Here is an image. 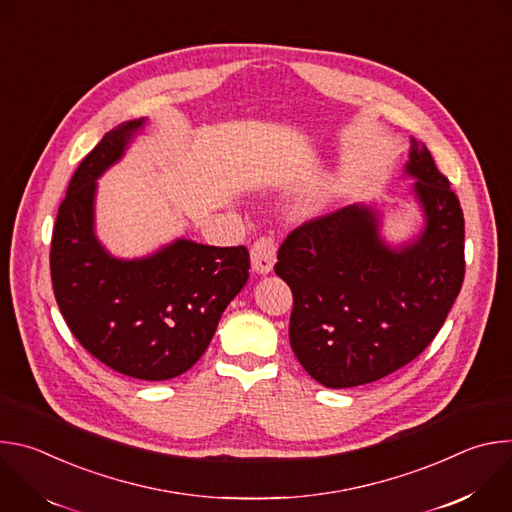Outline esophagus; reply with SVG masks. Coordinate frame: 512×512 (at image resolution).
I'll return each instance as SVG.
<instances>
[{"label":"esophagus","mask_w":512,"mask_h":512,"mask_svg":"<svg viewBox=\"0 0 512 512\" xmlns=\"http://www.w3.org/2000/svg\"><path fill=\"white\" fill-rule=\"evenodd\" d=\"M275 241L273 237L269 235H263L259 237L253 245H251V265H253V271L265 275L273 269L275 265Z\"/></svg>","instance_id":"obj_1"}]
</instances>
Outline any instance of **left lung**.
<instances>
[{"instance_id":"8db88e82","label":"left lung","mask_w":512,"mask_h":512,"mask_svg":"<svg viewBox=\"0 0 512 512\" xmlns=\"http://www.w3.org/2000/svg\"><path fill=\"white\" fill-rule=\"evenodd\" d=\"M421 237L389 249L377 212L346 206L310 218L277 251L275 273L294 294L289 342L324 387L379 381L417 358L444 326L464 281V212L450 180L413 141Z\"/></svg>"}]
</instances>
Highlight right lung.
Instances as JSON below:
<instances>
[{
    "label": "right lung",
    "mask_w": 512,
    "mask_h": 512,
    "mask_svg": "<svg viewBox=\"0 0 512 512\" xmlns=\"http://www.w3.org/2000/svg\"><path fill=\"white\" fill-rule=\"evenodd\" d=\"M141 119L105 133L72 174L50 245L54 298L72 336L109 369L166 381L208 348L249 277V251L180 239L139 261L113 259L93 233L97 178L115 164Z\"/></svg>",
    "instance_id": "1"
}]
</instances>
